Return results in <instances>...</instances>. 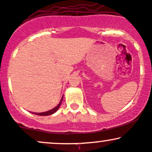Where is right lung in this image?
I'll use <instances>...</instances> for the list:
<instances>
[{"label": "right lung", "instance_id": "add662e5", "mask_svg": "<svg viewBox=\"0 0 152 152\" xmlns=\"http://www.w3.org/2000/svg\"><path fill=\"white\" fill-rule=\"evenodd\" d=\"M62 100H63V96H62V98H61V101L59 102V103H58V105H56L55 107H54V108H53V109L47 111V112H44V113H34V114L37 115H41V116H47V115H52V114H54V113H56V111L58 110V109L59 108L60 105H61V104Z\"/></svg>", "mask_w": 152, "mask_h": 152}]
</instances>
